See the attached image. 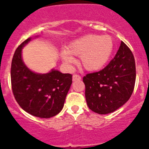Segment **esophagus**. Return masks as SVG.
<instances>
[{
	"label": "esophagus",
	"mask_w": 149,
	"mask_h": 149,
	"mask_svg": "<svg viewBox=\"0 0 149 149\" xmlns=\"http://www.w3.org/2000/svg\"><path fill=\"white\" fill-rule=\"evenodd\" d=\"M72 80H73V81H80V80H81V77L80 75H78V74H74L72 76Z\"/></svg>",
	"instance_id": "34e87169"
}]
</instances>
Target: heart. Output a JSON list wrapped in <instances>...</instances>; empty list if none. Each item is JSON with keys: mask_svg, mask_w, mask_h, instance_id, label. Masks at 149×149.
Instances as JSON below:
<instances>
[{"mask_svg": "<svg viewBox=\"0 0 149 149\" xmlns=\"http://www.w3.org/2000/svg\"><path fill=\"white\" fill-rule=\"evenodd\" d=\"M114 50V41L109 35L89 34L74 40L61 51V58L68 65L75 63L72 55L80 56L81 64L90 72L99 71L107 64Z\"/></svg>", "mask_w": 149, "mask_h": 149, "instance_id": "1", "label": "heart"}]
</instances>
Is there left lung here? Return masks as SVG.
Returning <instances> with one entry per match:
<instances>
[{
    "instance_id": "1",
    "label": "left lung",
    "mask_w": 149,
    "mask_h": 149,
    "mask_svg": "<svg viewBox=\"0 0 149 149\" xmlns=\"http://www.w3.org/2000/svg\"><path fill=\"white\" fill-rule=\"evenodd\" d=\"M136 81L134 55L123 42L114 58L102 70L83 78L85 97L91 110L98 114L113 113L131 98Z\"/></svg>"
}]
</instances>
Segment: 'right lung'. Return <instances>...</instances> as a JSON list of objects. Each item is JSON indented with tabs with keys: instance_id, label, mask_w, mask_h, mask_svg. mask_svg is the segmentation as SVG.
I'll use <instances>...</instances> for the list:
<instances>
[{
	"instance_id": "obj_1",
	"label": "right lung",
	"mask_w": 149,
	"mask_h": 149,
	"mask_svg": "<svg viewBox=\"0 0 149 149\" xmlns=\"http://www.w3.org/2000/svg\"><path fill=\"white\" fill-rule=\"evenodd\" d=\"M30 40L31 38H28L23 42L13 55L12 89L15 100L24 111L34 116L48 119L57 115L63 109L72 84V75L55 69L46 74L30 70L24 63L22 51Z\"/></svg>"
}]
</instances>
